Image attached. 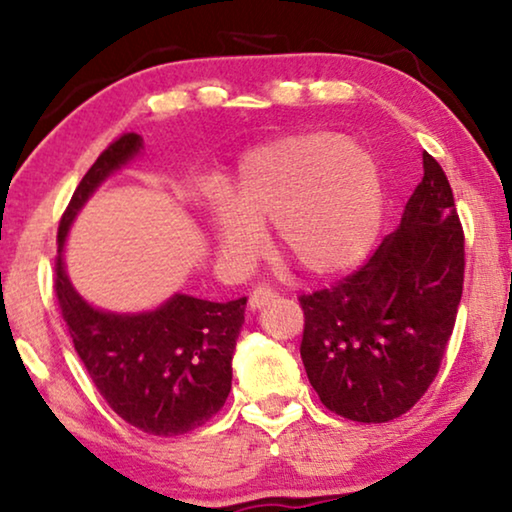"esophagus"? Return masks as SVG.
Wrapping results in <instances>:
<instances>
[{
	"label": "esophagus",
	"instance_id": "obj_1",
	"mask_svg": "<svg viewBox=\"0 0 512 512\" xmlns=\"http://www.w3.org/2000/svg\"><path fill=\"white\" fill-rule=\"evenodd\" d=\"M275 298H277V291L268 289V286H256V289L251 291V296H249V307H251V310H258V307L272 303Z\"/></svg>",
	"mask_w": 512,
	"mask_h": 512
}]
</instances>
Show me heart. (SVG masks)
<instances>
[{
    "mask_svg": "<svg viewBox=\"0 0 512 512\" xmlns=\"http://www.w3.org/2000/svg\"><path fill=\"white\" fill-rule=\"evenodd\" d=\"M382 177L368 151L335 130H307L244 153L226 195L207 202L219 261L244 270L272 223L286 256L312 277L359 265L380 230Z\"/></svg>",
    "mask_w": 512,
    "mask_h": 512,
    "instance_id": "obj_1",
    "label": "heart"
}]
</instances>
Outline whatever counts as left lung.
I'll return each mask as SVG.
<instances>
[{
    "label": "left lung",
    "mask_w": 512,
    "mask_h": 512,
    "mask_svg": "<svg viewBox=\"0 0 512 512\" xmlns=\"http://www.w3.org/2000/svg\"><path fill=\"white\" fill-rule=\"evenodd\" d=\"M401 223L366 265L331 289L300 296V359L335 415L382 424L408 412L438 375L464 291V230L438 160Z\"/></svg>",
    "instance_id": "left-lung-1"
}]
</instances>
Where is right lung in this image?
I'll return each instance as SVG.
<instances>
[{
    "label": "right lung",
    "instance_id": "obj_1",
    "mask_svg": "<svg viewBox=\"0 0 512 512\" xmlns=\"http://www.w3.org/2000/svg\"><path fill=\"white\" fill-rule=\"evenodd\" d=\"M142 151V137L121 135L76 186L60 219L55 296L74 349L109 408L151 436H181L223 408L233 384V352L247 298L209 303L184 293L151 312L97 310L69 282L62 249L74 216L95 188Z\"/></svg>",
    "mask_w": 512,
    "mask_h": 512
}]
</instances>
